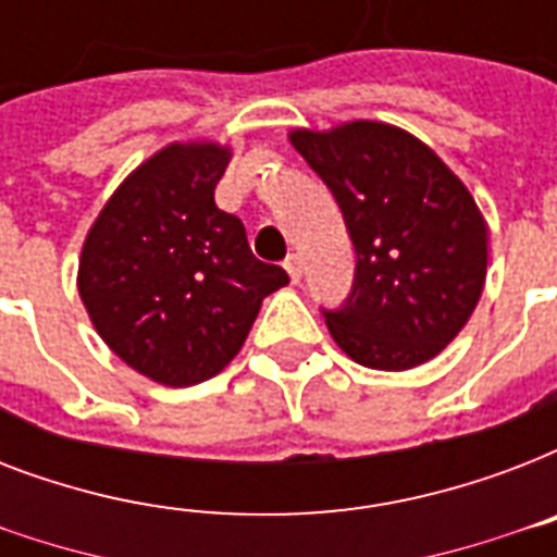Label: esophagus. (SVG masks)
Instances as JSON below:
<instances>
[{
	"label": "esophagus",
	"instance_id": "obj_1",
	"mask_svg": "<svg viewBox=\"0 0 557 557\" xmlns=\"http://www.w3.org/2000/svg\"><path fill=\"white\" fill-rule=\"evenodd\" d=\"M283 269L288 271V277H292V283H297V280H300V274H304V260H300L297 253H288L286 262H283Z\"/></svg>",
	"mask_w": 557,
	"mask_h": 557
}]
</instances>
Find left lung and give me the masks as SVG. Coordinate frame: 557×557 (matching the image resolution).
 <instances>
[{
  "instance_id": "obj_1",
  "label": "left lung",
  "mask_w": 557,
  "mask_h": 557,
  "mask_svg": "<svg viewBox=\"0 0 557 557\" xmlns=\"http://www.w3.org/2000/svg\"><path fill=\"white\" fill-rule=\"evenodd\" d=\"M326 182L356 245L347 306L332 341L370 370H413L457 338L488 269V225L462 178L424 141L384 121L292 129Z\"/></svg>"
}]
</instances>
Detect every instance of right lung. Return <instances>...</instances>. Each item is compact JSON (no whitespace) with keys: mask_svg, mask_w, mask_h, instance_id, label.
<instances>
[{"mask_svg":"<svg viewBox=\"0 0 557 557\" xmlns=\"http://www.w3.org/2000/svg\"><path fill=\"white\" fill-rule=\"evenodd\" d=\"M231 156L216 141L161 147L117 185L83 239L77 292L91 326L126 367L164 387L225 370L262 300L288 283L213 201Z\"/></svg>","mask_w":557,"mask_h":557,"instance_id":"1","label":"right lung"}]
</instances>
